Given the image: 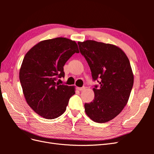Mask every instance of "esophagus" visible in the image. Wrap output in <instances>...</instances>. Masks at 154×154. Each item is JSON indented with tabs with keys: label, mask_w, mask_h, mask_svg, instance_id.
<instances>
[{
	"label": "esophagus",
	"mask_w": 154,
	"mask_h": 154,
	"mask_svg": "<svg viewBox=\"0 0 154 154\" xmlns=\"http://www.w3.org/2000/svg\"><path fill=\"white\" fill-rule=\"evenodd\" d=\"M85 89V87H78V90L80 91H82L83 90Z\"/></svg>",
	"instance_id": "obj_1"
}]
</instances>
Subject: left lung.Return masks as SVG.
<instances>
[{"label": "left lung", "instance_id": "obj_1", "mask_svg": "<svg viewBox=\"0 0 154 154\" xmlns=\"http://www.w3.org/2000/svg\"><path fill=\"white\" fill-rule=\"evenodd\" d=\"M78 44L90 67L93 81L99 83L93 88L94 99L85 103V112L95 122H109L124 109L132 91L134 75L129 60L114 45L94 40Z\"/></svg>", "mask_w": 154, "mask_h": 154}]
</instances>
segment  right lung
Returning a JSON list of instances; mask_svg holds the SVG:
<instances>
[{
  "mask_svg": "<svg viewBox=\"0 0 154 154\" xmlns=\"http://www.w3.org/2000/svg\"><path fill=\"white\" fill-rule=\"evenodd\" d=\"M74 53H79L74 41L56 38L42 41L26 53L19 78L27 104L45 119H54L66 110L74 87L60 85L65 76L63 66Z\"/></svg>",
  "mask_w": 154,
  "mask_h": 154,
  "instance_id": "1",
  "label": "right lung"
}]
</instances>
